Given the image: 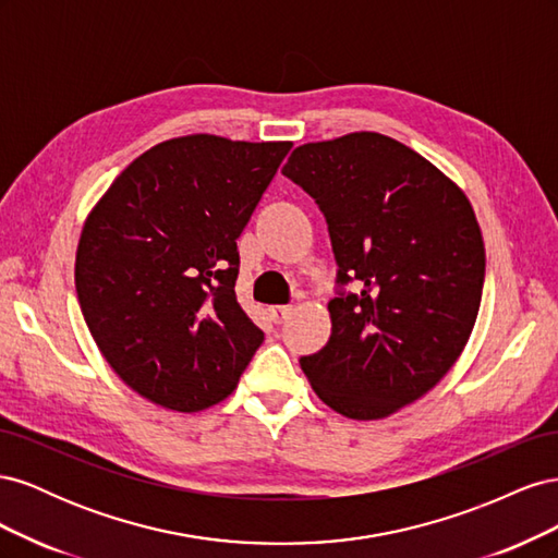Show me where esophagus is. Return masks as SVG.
Returning a JSON list of instances; mask_svg holds the SVG:
<instances>
[{"instance_id":"obj_1","label":"esophagus","mask_w":558,"mask_h":558,"mask_svg":"<svg viewBox=\"0 0 558 558\" xmlns=\"http://www.w3.org/2000/svg\"><path fill=\"white\" fill-rule=\"evenodd\" d=\"M293 314L291 305H279V307H269V318L275 320V324H283L286 318Z\"/></svg>"}]
</instances>
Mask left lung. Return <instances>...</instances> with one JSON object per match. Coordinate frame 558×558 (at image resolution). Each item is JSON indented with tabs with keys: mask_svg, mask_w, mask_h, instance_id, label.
<instances>
[{
	"mask_svg": "<svg viewBox=\"0 0 558 558\" xmlns=\"http://www.w3.org/2000/svg\"><path fill=\"white\" fill-rule=\"evenodd\" d=\"M281 174L326 216L337 263L330 340L300 359L302 373L335 412L384 418L449 373L475 326V211L435 165L377 132L298 146Z\"/></svg>",
	"mask_w": 558,
	"mask_h": 558,
	"instance_id": "obj_1",
	"label": "left lung"
}]
</instances>
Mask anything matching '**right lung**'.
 <instances>
[{
	"instance_id": "1",
	"label": "right lung",
	"mask_w": 558,
	"mask_h": 558,
	"mask_svg": "<svg viewBox=\"0 0 558 558\" xmlns=\"http://www.w3.org/2000/svg\"><path fill=\"white\" fill-rule=\"evenodd\" d=\"M291 142H162L121 172L83 226L76 295L130 388L177 412L228 398L265 335L240 307L238 238Z\"/></svg>"
}]
</instances>
